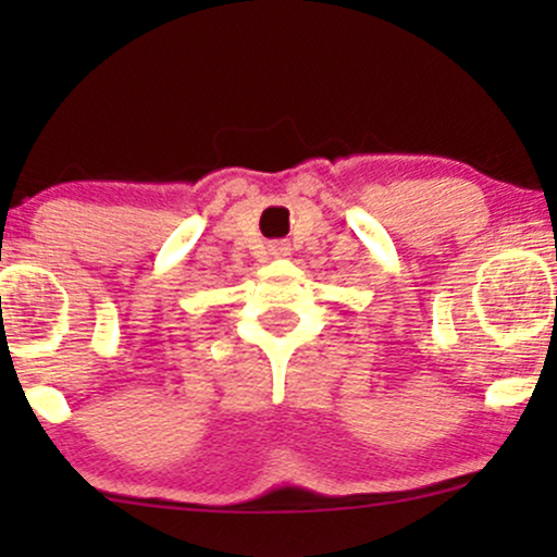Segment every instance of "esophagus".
Masks as SVG:
<instances>
[{
	"mask_svg": "<svg viewBox=\"0 0 557 557\" xmlns=\"http://www.w3.org/2000/svg\"><path fill=\"white\" fill-rule=\"evenodd\" d=\"M267 251H270L274 259H283V257H287V253H290V243L274 240V243H270V248H267Z\"/></svg>",
	"mask_w": 557,
	"mask_h": 557,
	"instance_id": "34e87169",
	"label": "esophagus"
}]
</instances>
